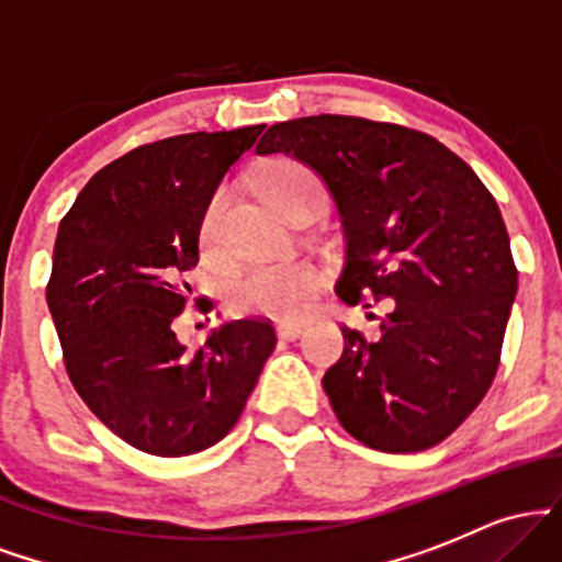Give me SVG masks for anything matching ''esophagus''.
Masks as SVG:
<instances>
[{"mask_svg": "<svg viewBox=\"0 0 562 562\" xmlns=\"http://www.w3.org/2000/svg\"><path fill=\"white\" fill-rule=\"evenodd\" d=\"M303 327H306L303 322H277V335L285 340H293L303 333Z\"/></svg>", "mask_w": 562, "mask_h": 562, "instance_id": "1", "label": "esophagus"}]
</instances>
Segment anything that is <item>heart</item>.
Returning <instances> with one entry per match:
<instances>
[{
  "label": "heart",
  "mask_w": 562,
  "mask_h": 562,
  "mask_svg": "<svg viewBox=\"0 0 562 562\" xmlns=\"http://www.w3.org/2000/svg\"><path fill=\"white\" fill-rule=\"evenodd\" d=\"M319 184L306 166L293 160H277L259 177L261 195L277 211L303 187ZM224 209V192L211 198L200 216L198 243L203 254H214L218 245V218ZM322 285V272L312 261L293 259L277 263H256L232 280L227 303L235 314H269V317H299L308 308Z\"/></svg>",
  "instance_id": "b5f03b06"
}]
</instances>
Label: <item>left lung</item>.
<instances>
[{
	"mask_svg": "<svg viewBox=\"0 0 562 562\" xmlns=\"http://www.w3.org/2000/svg\"><path fill=\"white\" fill-rule=\"evenodd\" d=\"M256 153L325 179L346 232L335 293L389 301L375 340L340 327L344 353L322 378L335 417L372 449L436 447L486 396L518 290L494 195L430 134L357 115L282 121Z\"/></svg>",
	"mask_w": 562,
	"mask_h": 562,
	"instance_id": "left-lung-1",
	"label": "left lung"
}]
</instances>
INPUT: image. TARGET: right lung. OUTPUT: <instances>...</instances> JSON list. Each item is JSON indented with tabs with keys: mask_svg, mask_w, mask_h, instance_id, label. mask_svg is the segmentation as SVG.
Instances as JSON below:
<instances>
[{
	"mask_svg": "<svg viewBox=\"0 0 562 562\" xmlns=\"http://www.w3.org/2000/svg\"><path fill=\"white\" fill-rule=\"evenodd\" d=\"M263 124L134 147L100 169L57 229L47 306L66 372L115 436L156 457L214 447L240 420L274 351L269 319L218 325L198 351L173 322L190 303L198 227ZM209 312V299H195Z\"/></svg>",
	"mask_w": 562,
	"mask_h": 562,
	"instance_id": "right-lung-1",
	"label": "right lung"
}]
</instances>
